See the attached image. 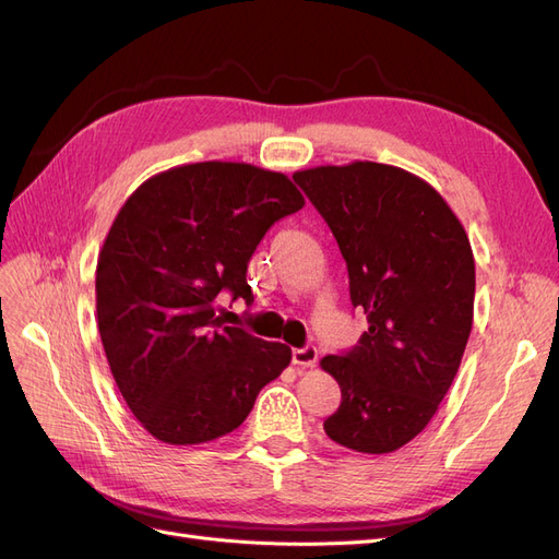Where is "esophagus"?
Here are the masks:
<instances>
[{"instance_id": "obj_1", "label": "esophagus", "mask_w": 559, "mask_h": 559, "mask_svg": "<svg viewBox=\"0 0 559 559\" xmlns=\"http://www.w3.org/2000/svg\"><path fill=\"white\" fill-rule=\"evenodd\" d=\"M317 357H319V352H317L314 345H306V347H300V349H292V361H294L296 366H314V364H317Z\"/></svg>"}]
</instances>
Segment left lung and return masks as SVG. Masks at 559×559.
<instances>
[{
    "instance_id": "8db88e82",
    "label": "left lung",
    "mask_w": 559,
    "mask_h": 559,
    "mask_svg": "<svg viewBox=\"0 0 559 559\" xmlns=\"http://www.w3.org/2000/svg\"><path fill=\"white\" fill-rule=\"evenodd\" d=\"M294 179L368 319L357 347L321 359L343 396L324 431L354 452H394L429 425L462 364L476 296L468 235L433 186L394 165H321Z\"/></svg>"
}]
</instances>
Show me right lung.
I'll return each instance as SVG.
<instances>
[{"mask_svg":"<svg viewBox=\"0 0 559 559\" xmlns=\"http://www.w3.org/2000/svg\"><path fill=\"white\" fill-rule=\"evenodd\" d=\"M306 198L282 173L191 163L146 179L116 214L97 259V329L140 425L198 445L238 429L292 349L216 317L222 292L253 300L247 263Z\"/></svg>","mask_w":559,"mask_h":559,"instance_id":"add662e5","label":"right lung"}]
</instances>
